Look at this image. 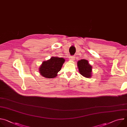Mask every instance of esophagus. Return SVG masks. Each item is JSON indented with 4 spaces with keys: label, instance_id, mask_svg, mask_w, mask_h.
<instances>
[{
    "label": "esophagus",
    "instance_id": "34e87169",
    "mask_svg": "<svg viewBox=\"0 0 127 127\" xmlns=\"http://www.w3.org/2000/svg\"><path fill=\"white\" fill-rule=\"evenodd\" d=\"M74 58H75V57H74V56H70V57H69V59H70V60H71V61H73V60H74Z\"/></svg>",
    "mask_w": 127,
    "mask_h": 127
}]
</instances>
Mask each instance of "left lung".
Returning <instances> with one entry per match:
<instances>
[{
	"instance_id": "left-lung-1",
	"label": "left lung",
	"mask_w": 127,
	"mask_h": 127,
	"mask_svg": "<svg viewBox=\"0 0 127 127\" xmlns=\"http://www.w3.org/2000/svg\"><path fill=\"white\" fill-rule=\"evenodd\" d=\"M77 66L79 72L83 76L89 78L92 76V66L88 63V61L85 59H81L77 62Z\"/></svg>"
}]
</instances>
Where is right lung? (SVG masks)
Wrapping results in <instances>:
<instances>
[{
    "label": "right lung",
    "instance_id": "1",
    "mask_svg": "<svg viewBox=\"0 0 127 127\" xmlns=\"http://www.w3.org/2000/svg\"><path fill=\"white\" fill-rule=\"evenodd\" d=\"M65 59L63 58L52 57L50 59L44 61L39 68V73L42 76L47 78H53L57 76L61 69Z\"/></svg>",
    "mask_w": 127,
    "mask_h": 127
}]
</instances>
